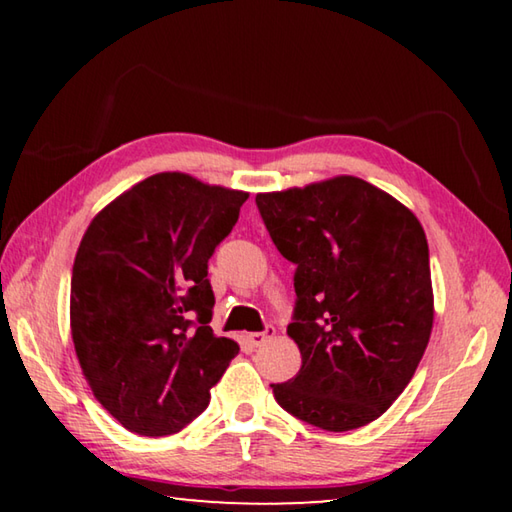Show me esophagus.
Segmentation results:
<instances>
[{"label": "esophagus", "instance_id": "obj_1", "mask_svg": "<svg viewBox=\"0 0 512 512\" xmlns=\"http://www.w3.org/2000/svg\"><path fill=\"white\" fill-rule=\"evenodd\" d=\"M273 334H275V327H266L264 332H250L246 334V343L250 348H259V345H264Z\"/></svg>", "mask_w": 512, "mask_h": 512}]
</instances>
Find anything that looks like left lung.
Listing matches in <instances>:
<instances>
[{
    "label": "left lung",
    "instance_id": "left-lung-1",
    "mask_svg": "<svg viewBox=\"0 0 512 512\" xmlns=\"http://www.w3.org/2000/svg\"><path fill=\"white\" fill-rule=\"evenodd\" d=\"M296 264L287 334L302 366L271 384L277 404L325 431L377 420L415 375L433 327L429 246L409 207L357 176L257 194Z\"/></svg>",
    "mask_w": 512,
    "mask_h": 512
}]
</instances>
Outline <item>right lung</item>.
Here are the masks:
<instances>
[{"instance_id": "add662e5", "label": "right lung", "mask_w": 512, "mask_h": 512, "mask_svg": "<svg viewBox=\"0 0 512 512\" xmlns=\"http://www.w3.org/2000/svg\"><path fill=\"white\" fill-rule=\"evenodd\" d=\"M246 198L164 171L119 194L85 230L69 293L72 341L94 397L128 431L158 438L187 427L237 357V341L210 327L207 259Z\"/></svg>"}]
</instances>
